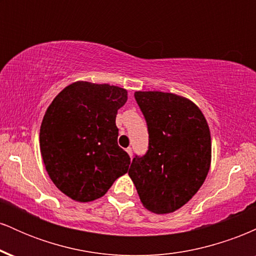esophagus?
I'll return each instance as SVG.
<instances>
[{"mask_svg":"<svg viewBox=\"0 0 256 256\" xmlns=\"http://www.w3.org/2000/svg\"><path fill=\"white\" fill-rule=\"evenodd\" d=\"M126 152H128V154L130 155V156H132V149H131V148H128V149H126Z\"/></svg>","mask_w":256,"mask_h":256,"instance_id":"esophagus-1","label":"esophagus"}]
</instances>
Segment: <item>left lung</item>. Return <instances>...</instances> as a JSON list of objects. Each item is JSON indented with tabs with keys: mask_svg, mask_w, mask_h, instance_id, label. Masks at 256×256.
<instances>
[{
	"mask_svg": "<svg viewBox=\"0 0 256 256\" xmlns=\"http://www.w3.org/2000/svg\"><path fill=\"white\" fill-rule=\"evenodd\" d=\"M149 134L148 152L134 156L128 176L148 210L167 214L183 207L210 167V131L200 108L183 96L136 91Z\"/></svg>",
	"mask_w": 256,
	"mask_h": 256,
	"instance_id": "obj_1",
	"label": "left lung"
}]
</instances>
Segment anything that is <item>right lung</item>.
Returning <instances> with one entry per match:
<instances>
[{
  "label": "right lung",
  "instance_id": "add662e5",
  "mask_svg": "<svg viewBox=\"0 0 256 256\" xmlns=\"http://www.w3.org/2000/svg\"><path fill=\"white\" fill-rule=\"evenodd\" d=\"M128 91L110 84L74 82L46 108L40 148L46 172L70 198H102L125 174L130 156L118 146L116 118Z\"/></svg>",
  "mask_w": 256,
  "mask_h": 256
}]
</instances>
